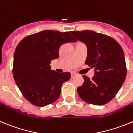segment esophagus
I'll use <instances>...</instances> for the list:
<instances>
[{
    "label": "esophagus",
    "instance_id": "esophagus-1",
    "mask_svg": "<svg viewBox=\"0 0 133 133\" xmlns=\"http://www.w3.org/2000/svg\"><path fill=\"white\" fill-rule=\"evenodd\" d=\"M76 73H74V72L71 73V78H72L75 77V76H76Z\"/></svg>",
    "mask_w": 133,
    "mask_h": 133
}]
</instances>
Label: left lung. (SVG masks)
I'll return each instance as SVG.
<instances>
[{
  "label": "left lung",
  "mask_w": 133,
  "mask_h": 133,
  "mask_svg": "<svg viewBox=\"0 0 133 133\" xmlns=\"http://www.w3.org/2000/svg\"><path fill=\"white\" fill-rule=\"evenodd\" d=\"M70 33L86 43L88 57L85 64L95 68L92 79L83 75L84 82L78 87V94L90 104H106L116 96L126 78L127 66L122 47L113 37L92 30Z\"/></svg>",
  "instance_id": "left-lung-1"
}]
</instances>
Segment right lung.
<instances>
[{"instance_id":"right-lung-1","label":"right lung","mask_w":133,"mask_h":133,"mask_svg":"<svg viewBox=\"0 0 133 133\" xmlns=\"http://www.w3.org/2000/svg\"><path fill=\"white\" fill-rule=\"evenodd\" d=\"M76 41L68 31L45 30L26 36L18 43L14 52L13 76L31 104L43 107L58 99L62 84L70 78V73L57 72L51 70L49 64L58 58L62 45Z\"/></svg>"}]
</instances>
